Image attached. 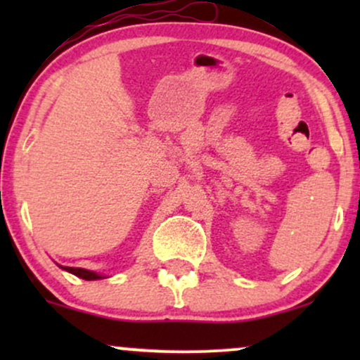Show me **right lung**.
<instances>
[{"instance_id":"1","label":"right lung","mask_w":360,"mask_h":360,"mask_svg":"<svg viewBox=\"0 0 360 360\" xmlns=\"http://www.w3.org/2000/svg\"><path fill=\"white\" fill-rule=\"evenodd\" d=\"M65 271L71 272V274L77 276V278L81 279H86V281H94V279H101L100 274H96V272L93 271H86V269H81V267H64Z\"/></svg>"}]
</instances>
